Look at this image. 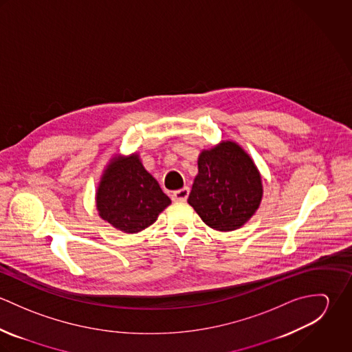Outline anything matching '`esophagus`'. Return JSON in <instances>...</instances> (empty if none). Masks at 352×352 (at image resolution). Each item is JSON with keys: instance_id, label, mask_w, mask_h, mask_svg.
<instances>
[{"instance_id": "34e87169", "label": "esophagus", "mask_w": 352, "mask_h": 352, "mask_svg": "<svg viewBox=\"0 0 352 352\" xmlns=\"http://www.w3.org/2000/svg\"><path fill=\"white\" fill-rule=\"evenodd\" d=\"M190 195V188L188 187H183L177 191L172 192V201H184Z\"/></svg>"}]
</instances>
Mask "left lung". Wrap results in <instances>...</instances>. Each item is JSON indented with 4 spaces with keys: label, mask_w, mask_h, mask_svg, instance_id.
<instances>
[{
    "label": "left lung",
    "mask_w": 352,
    "mask_h": 352,
    "mask_svg": "<svg viewBox=\"0 0 352 352\" xmlns=\"http://www.w3.org/2000/svg\"><path fill=\"white\" fill-rule=\"evenodd\" d=\"M188 203L201 221L221 232L243 226L263 197L261 177L251 157L234 142L203 151Z\"/></svg>",
    "instance_id": "8db88e82"
}]
</instances>
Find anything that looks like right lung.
Here are the masks:
<instances>
[{"mask_svg": "<svg viewBox=\"0 0 352 352\" xmlns=\"http://www.w3.org/2000/svg\"><path fill=\"white\" fill-rule=\"evenodd\" d=\"M101 218L126 233H137L155 222L170 204L138 155L115 158L102 175L96 195Z\"/></svg>", "mask_w": 352, "mask_h": 352, "instance_id": "obj_1", "label": "right lung"}]
</instances>
